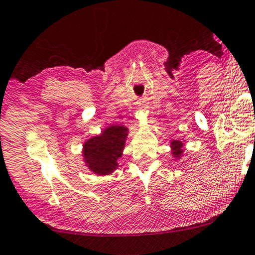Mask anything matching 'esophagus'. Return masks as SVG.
Returning <instances> with one entry per match:
<instances>
[{
	"label": "esophagus",
	"mask_w": 255,
	"mask_h": 255,
	"mask_svg": "<svg viewBox=\"0 0 255 255\" xmlns=\"http://www.w3.org/2000/svg\"><path fill=\"white\" fill-rule=\"evenodd\" d=\"M147 108H148V107L143 105V106H140L139 107V110H140V112H145V110H147Z\"/></svg>",
	"instance_id": "esophagus-1"
}]
</instances>
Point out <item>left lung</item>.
<instances>
[{"instance_id":"left-lung-1","label":"left lung","mask_w":255,"mask_h":255,"mask_svg":"<svg viewBox=\"0 0 255 255\" xmlns=\"http://www.w3.org/2000/svg\"><path fill=\"white\" fill-rule=\"evenodd\" d=\"M184 146H185V143L180 141V140H172L170 142L171 154L173 156V160H178V158H180V156H182L184 152L183 149Z\"/></svg>"}]
</instances>
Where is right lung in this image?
I'll use <instances>...</instances> for the list:
<instances>
[{"label": "right lung", "mask_w": 255, "mask_h": 255, "mask_svg": "<svg viewBox=\"0 0 255 255\" xmlns=\"http://www.w3.org/2000/svg\"><path fill=\"white\" fill-rule=\"evenodd\" d=\"M128 134V128L124 125H110L99 135L88 139L83 145L86 167L99 176L113 173L119 167Z\"/></svg>", "instance_id": "1"}]
</instances>
